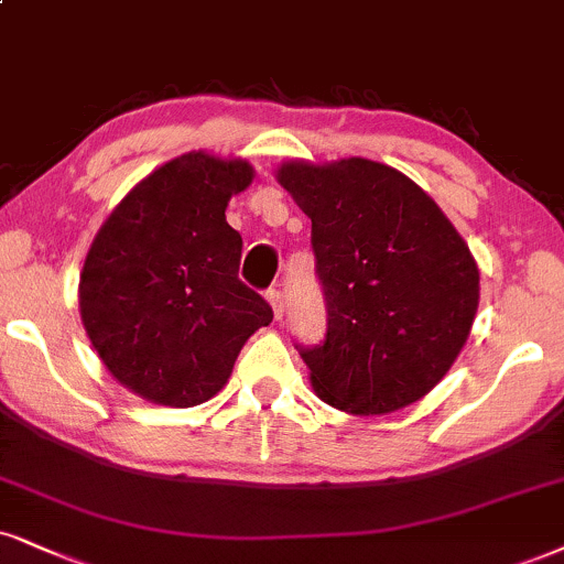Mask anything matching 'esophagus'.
Here are the masks:
<instances>
[{
  "label": "esophagus",
  "mask_w": 564,
  "mask_h": 564,
  "mask_svg": "<svg viewBox=\"0 0 564 564\" xmlns=\"http://www.w3.org/2000/svg\"><path fill=\"white\" fill-rule=\"evenodd\" d=\"M267 301L271 305V311H274V318H282V314H284V297H282L280 290H269Z\"/></svg>",
  "instance_id": "1"
}]
</instances>
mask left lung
Masks as SVG:
<instances>
[{"instance_id": "1", "label": "left lung", "mask_w": 564, "mask_h": 564, "mask_svg": "<svg viewBox=\"0 0 564 564\" xmlns=\"http://www.w3.org/2000/svg\"><path fill=\"white\" fill-rule=\"evenodd\" d=\"M276 180L311 219L326 339L301 347L326 405L384 415L429 394L478 311V267L426 191L364 156L290 159Z\"/></svg>"}]
</instances>
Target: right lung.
Masks as SVG:
<instances>
[{
  "instance_id": "right-lung-1",
  "label": "right lung",
  "mask_w": 564,
  "mask_h": 564,
  "mask_svg": "<svg viewBox=\"0 0 564 564\" xmlns=\"http://www.w3.org/2000/svg\"><path fill=\"white\" fill-rule=\"evenodd\" d=\"M240 156L187 151L109 214L83 261L78 303L96 356L124 389L193 408L227 384L271 308L238 280L242 238L227 204L253 183Z\"/></svg>"
}]
</instances>
